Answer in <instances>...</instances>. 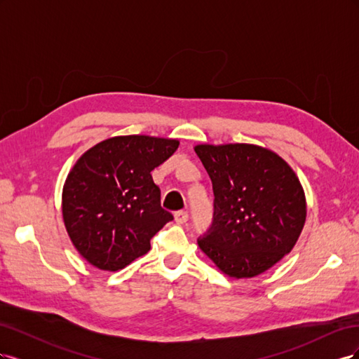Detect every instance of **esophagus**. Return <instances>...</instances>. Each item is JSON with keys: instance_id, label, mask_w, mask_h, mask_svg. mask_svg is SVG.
<instances>
[{"instance_id": "1", "label": "esophagus", "mask_w": 359, "mask_h": 359, "mask_svg": "<svg viewBox=\"0 0 359 359\" xmlns=\"http://www.w3.org/2000/svg\"><path fill=\"white\" fill-rule=\"evenodd\" d=\"M175 220L180 224H184L189 220V212L187 211H177L175 212Z\"/></svg>"}]
</instances>
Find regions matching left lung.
Masks as SVG:
<instances>
[{"mask_svg": "<svg viewBox=\"0 0 359 359\" xmlns=\"http://www.w3.org/2000/svg\"><path fill=\"white\" fill-rule=\"evenodd\" d=\"M214 191L212 224L198 240L222 273H265L297 244L307 215L297 173L274 151L252 144L196 145Z\"/></svg>", "mask_w": 359, "mask_h": 359, "instance_id": "1", "label": "left lung"}]
</instances>
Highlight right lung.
I'll return each mask as SVG.
<instances>
[{"label":"right lung","mask_w":359,"mask_h":359,"mask_svg":"<svg viewBox=\"0 0 359 359\" xmlns=\"http://www.w3.org/2000/svg\"><path fill=\"white\" fill-rule=\"evenodd\" d=\"M177 139L115 136L81 156L62 187V219L93 266L118 271L144 256L173 215L160 205L151 172L175 153Z\"/></svg>","instance_id":"obj_1"}]
</instances>
